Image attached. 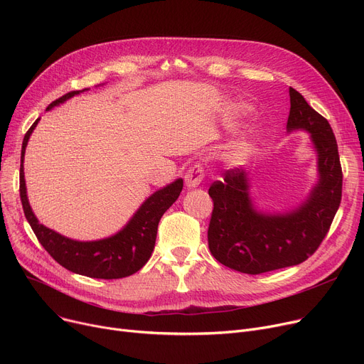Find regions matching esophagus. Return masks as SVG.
Wrapping results in <instances>:
<instances>
[{
  "label": "esophagus",
  "instance_id": "34e87169",
  "mask_svg": "<svg viewBox=\"0 0 364 364\" xmlns=\"http://www.w3.org/2000/svg\"><path fill=\"white\" fill-rule=\"evenodd\" d=\"M203 178H205V168L200 162H196L193 166H190L184 176V181L188 188L198 187L203 181Z\"/></svg>",
  "mask_w": 364,
  "mask_h": 364
}]
</instances>
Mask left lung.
<instances>
[{
    "instance_id": "obj_1",
    "label": "left lung",
    "mask_w": 364,
    "mask_h": 364,
    "mask_svg": "<svg viewBox=\"0 0 364 364\" xmlns=\"http://www.w3.org/2000/svg\"><path fill=\"white\" fill-rule=\"evenodd\" d=\"M288 129L311 134L318 155V183L295 211L284 215L255 211L247 174L235 168L214 181L208 193L214 209L208 246L223 265L246 274H261L309 259L328 235L342 198V168L333 131L295 88H289Z\"/></svg>"
}]
</instances>
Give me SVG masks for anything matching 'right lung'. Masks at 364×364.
<instances>
[{
	"label": "right lung",
	"mask_w": 364,
	"mask_h": 364,
	"mask_svg": "<svg viewBox=\"0 0 364 364\" xmlns=\"http://www.w3.org/2000/svg\"><path fill=\"white\" fill-rule=\"evenodd\" d=\"M82 91L85 90L70 91L48 105L47 109L60 105ZM38 121H40V118L28 129L22 143L21 188H18L21 190V200L23 205L25 217L31 224L38 242L43 245L53 259L65 267L66 270L76 274L109 280L122 279L137 273L151 257L156 242L158 224L166 209L178 199L183 190V180L178 178L172 184L158 190L156 193H153L140 206L139 211L134 214L129 223L114 236L95 242H78L68 239L38 223L28 202L23 176V158L28 140Z\"/></svg>",
	"instance_id": "right-lung-1"
}]
</instances>
